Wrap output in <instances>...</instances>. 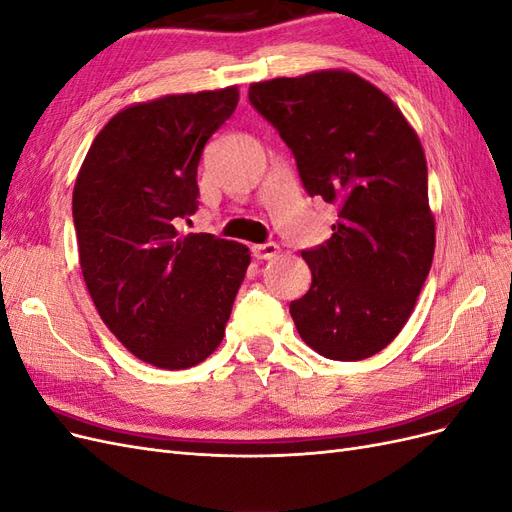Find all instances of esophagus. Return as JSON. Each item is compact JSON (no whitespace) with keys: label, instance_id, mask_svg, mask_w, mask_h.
Instances as JSON below:
<instances>
[{"label":"esophagus","instance_id":"1","mask_svg":"<svg viewBox=\"0 0 512 512\" xmlns=\"http://www.w3.org/2000/svg\"><path fill=\"white\" fill-rule=\"evenodd\" d=\"M252 252H254V258H256V260H271V258H275L277 254H280V245L273 243V241H267V243L254 245Z\"/></svg>","mask_w":512,"mask_h":512}]
</instances>
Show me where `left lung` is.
<instances>
[{
	"instance_id": "obj_1",
	"label": "left lung",
	"mask_w": 512,
	"mask_h": 512,
	"mask_svg": "<svg viewBox=\"0 0 512 512\" xmlns=\"http://www.w3.org/2000/svg\"><path fill=\"white\" fill-rule=\"evenodd\" d=\"M247 96L292 151L305 192L337 209L333 237L301 252L312 286L290 303L294 327L327 359H367L404 329L431 269L421 141L393 100L352 72L254 83Z\"/></svg>"
}]
</instances>
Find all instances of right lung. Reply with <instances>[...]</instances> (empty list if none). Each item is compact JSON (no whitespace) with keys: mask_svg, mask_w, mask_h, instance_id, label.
<instances>
[{"mask_svg":"<svg viewBox=\"0 0 512 512\" xmlns=\"http://www.w3.org/2000/svg\"><path fill=\"white\" fill-rule=\"evenodd\" d=\"M237 87L166 96L117 113L76 177L72 215L87 290L138 359L192 367L220 346L250 265L243 243L181 235L198 209V162L235 113Z\"/></svg>","mask_w":512,"mask_h":512,"instance_id":"obj_1","label":"right lung"}]
</instances>
